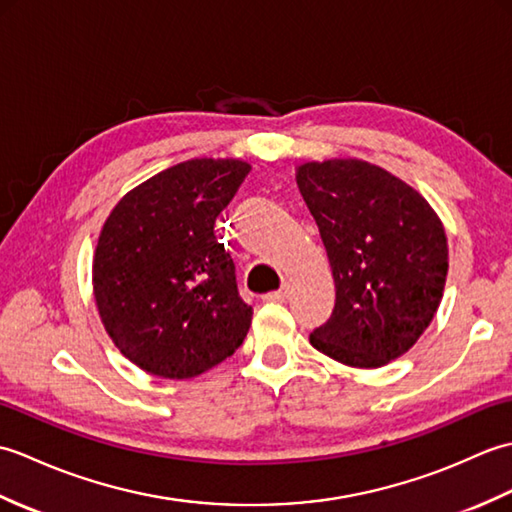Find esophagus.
<instances>
[{
	"instance_id": "34e87169",
	"label": "esophagus",
	"mask_w": 512,
	"mask_h": 512,
	"mask_svg": "<svg viewBox=\"0 0 512 512\" xmlns=\"http://www.w3.org/2000/svg\"><path fill=\"white\" fill-rule=\"evenodd\" d=\"M288 297H290V286L284 284L279 290L268 292V295H264V301H286Z\"/></svg>"
}]
</instances>
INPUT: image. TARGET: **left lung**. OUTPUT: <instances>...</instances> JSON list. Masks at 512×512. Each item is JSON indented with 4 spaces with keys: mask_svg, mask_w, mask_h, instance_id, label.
<instances>
[{
    "mask_svg": "<svg viewBox=\"0 0 512 512\" xmlns=\"http://www.w3.org/2000/svg\"><path fill=\"white\" fill-rule=\"evenodd\" d=\"M297 184L328 250L336 303L310 334L350 367H383L429 328L449 270L438 213L394 173L358 158L310 160Z\"/></svg>",
    "mask_w": 512,
    "mask_h": 512,
    "instance_id": "obj_1",
    "label": "left lung"
}]
</instances>
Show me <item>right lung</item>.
<instances>
[{"label": "right lung", "mask_w": 512, "mask_h": 512, "mask_svg": "<svg viewBox=\"0 0 512 512\" xmlns=\"http://www.w3.org/2000/svg\"><path fill=\"white\" fill-rule=\"evenodd\" d=\"M250 165L193 158L125 193L92 264L94 299L114 345L147 374L182 380L222 363L253 319L215 220Z\"/></svg>", "instance_id": "right-lung-1"}]
</instances>
